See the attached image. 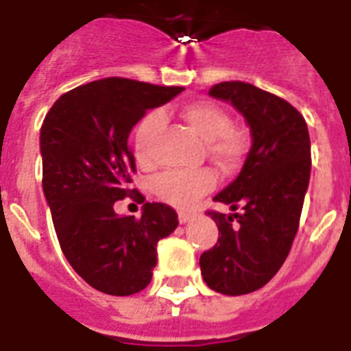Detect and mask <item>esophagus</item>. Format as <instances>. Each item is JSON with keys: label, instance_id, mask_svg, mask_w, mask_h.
Instances as JSON below:
<instances>
[{"label": "esophagus", "instance_id": "1", "mask_svg": "<svg viewBox=\"0 0 351 351\" xmlns=\"http://www.w3.org/2000/svg\"><path fill=\"white\" fill-rule=\"evenodd\" d=\"M190 219H192V214H190V212H184V210L179 212V223L184 224V223H189Z\"/></svg>", "mask_w": 351, "mask_h": 351}]
</instances>
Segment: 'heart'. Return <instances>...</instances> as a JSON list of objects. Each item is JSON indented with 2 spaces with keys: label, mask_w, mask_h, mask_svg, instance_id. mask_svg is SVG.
<instances>
[{
  "label": "heart",
  "mask_w": 351,
  "mask_h": 351,
  "mask_svg": "<svg viewBox=\"0 0 351 351\" xmlns=\"http://www.w3.org/2000/svg\"><path fill=\"white\" fill-rule=\"evenodd\" d=\"M183 119L193 134L204 141L208 158L223 170H232L246 156V137L241 130L232 127V117L223 106L214 101H193L183 108ZM162 125L161 112H148L137 123L134 134V150L141 165L154 161L152 143ZM215 173L208 168L197 170H170L154 181V192L159 199L170 204L189 208L201 195L215 186Z\"/></svg>",
  "instance_id": "1"
}]
</instances>
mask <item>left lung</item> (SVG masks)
<instances>
[{
  "instance_id": "1",
  "label": "left lung",
  "mask_w": 351,
  "mask_h": 351,
  "mask_svg": "<svg viewBox=\"0 0 351 351\" xmlns=\"http://www.w3.org/2000/svg\"><path fill=\"white\" fill-rule=\"evenodd\" d=\"M208 94L245 116L254 143L237 179L214 197L235 214L206 212L221 235L199 266L212 290L245 295L265 287L290 254L310 181V136L295 106L250 83L224 81Z\"/></svg>"
}]
</instances>
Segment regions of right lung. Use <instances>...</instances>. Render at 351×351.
<instances>
[{
    "label": "right lung",
    "mask_w": 351,
    "mask_h": 351,
    "mask_svg": "<svg viewBox=\"0 0 351 351\" xmlns=\"http://www.w3.org/2000/svg\"><path fill=\"white\" fill-rule=\"evenodd\" d=\"M181 90L105 77L64 92L41 125L43 192L61 250L83 281L108 295H134L148 287L159 239L179 224L165 203H145L139 219L119 217L114 203L143 197L130 186L132 127Z\"/></svg>",
    "instance_id": "obj_1"
}]
</instances>
